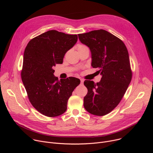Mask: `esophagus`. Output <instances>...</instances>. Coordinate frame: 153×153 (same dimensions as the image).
Here are the masks:
<instances>
[{
    "instance_id": "esophagus-1",
    "label": "esophagus",
    "mask_w": 153,
    "mask_h": 153,
    "mask_svg": "<svg viewBox=\"0 0 153 153\" xmlns=\"http://www.w3.org/2000/svg\"><path fill=\"white\" fill-rule=\"evenodd\" d=\"M83 82H84V80L83 79H80V83L82 84V85H83Z\"/></svg>"
}]
</instances>
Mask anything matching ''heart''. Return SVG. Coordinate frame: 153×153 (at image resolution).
<instances>
[{"label": "heart", "instance_id": "1", "mask_svg": "<svg viewBox=\"0 0 153 153\" xmlns=\"http://www.w3.org/2000/svg\"><path fill=\"white\" fill-rule=\"evenodd\" d=\"M77 47V50H78V51L88 48L86 46H85V45H82V44H79Z\"/></svg>", "mask_w": 153, "mask_h": 153}]
</instances>
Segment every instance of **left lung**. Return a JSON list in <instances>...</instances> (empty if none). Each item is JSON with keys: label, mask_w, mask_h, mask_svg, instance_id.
I'll return each instance as SVG.
<instances>
[{"label": "left lung", "mask_w": 153, "mask_h": 153, "mask_svg": "<svg viewBox=\"0 0 153 153\" xmlns=\"http://www.w3.org/2000/svg\"><path fill=\"white\" fill-rule=\"evenodd\" d=\"M78 36L90 49L91 66L102 75L99 82L85 80L88 93L84 97L83 106L88 113L103 116L118 105L131 80L128 52L122 40L103 30Z\"/></svg>", "instance_id": "8db88e82"}]
</instances>
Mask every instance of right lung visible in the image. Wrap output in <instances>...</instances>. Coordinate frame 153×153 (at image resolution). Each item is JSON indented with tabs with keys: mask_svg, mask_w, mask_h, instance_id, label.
Returning a JSON list of instances; mask_svg holds the SVG:
<instances>
[{
	"mask_svg": "<svg viewBox=\"0 0 153 153\" xmlns=\"http://www.w3.org/2000/svg\"><path fill=\"white\" fill-rule=\"evenodd\" d=\"M76 34L50 30L32 39L24 54L21 77L30 102L41 114L59 116L66 111L67 103L80 79L70 77L58 80L54 76L56 64L77 41Z\"/></svg>",
	"mask_w": 153,
	"mask_h": 153,
	"instance_id": "obj_1",
	"label": "right lung"
}]
</instances>
